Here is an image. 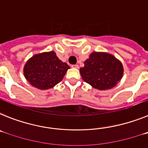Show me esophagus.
<instances>
[{"mask_svg": "<svg viewBox=\"0 0 148 148\" xmlns=\"http://www.w3.org/2000/svg\"><path fill=\"white\" fill-rule=\"evenodd\" d=\"M72 67L75 68V69H78V67H79V66H78V65H77V64H74V65H72Z\"/></svg>", "mask_w": 148, "mask_h": 148, "instance_id": "esophagus-1", "label": "esophagus"}]
</instances>
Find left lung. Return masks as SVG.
Segmentation results:
<instances>
[{"mask_svg":"<svg viewBox=\"0 0 148 148\" xmlns=\"http://www.w3.org/2000/svg\"><path fill=\"white\" fill-rule=\"evenodd\" d=\"M124 69L119 60L107 53L94 52L80 69L82 78L93 88L105 90L113 88L121 81Z\"/></svg>","mask_w":148,"mask_h":148,"instance_id":"obj_1","label":"left lung"}]
</instances>
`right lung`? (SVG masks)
I'll return each mask as SVG.
<instances>
[{"label":"right lung","instance_id":"1","mask_svg":"<svg viewBox=\"0 0 148 148\" xmlns=\"http://www.w3.org/2000/svg\"><path fill=\"white\" fill-rule=\"evenodd\" d=\"M70 68L56 56L54 51H50L30 58L23 67V74L31 85L44 90L59 83Z\"/></svg>","mask_w":148,"mask_h":148}]
</instances>
